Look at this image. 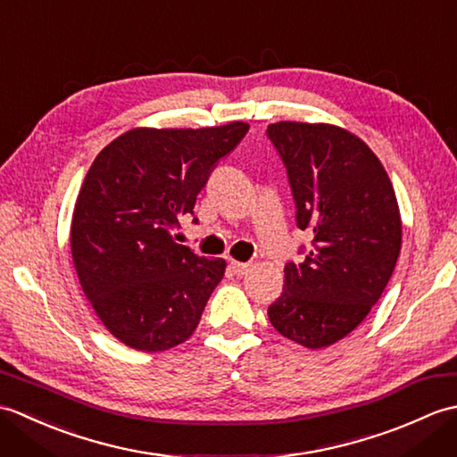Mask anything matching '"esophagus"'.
I'll list each match as a JSON object with an SVG mask.
<instances>
[{"instance_id":"1","label":"esophagus","mask_w":457,"mask_h":457,"mask_svg":"<svg viewBox=\"0 0 457 457\" xmlns=\"http://www.w3.org/2000/svg\"><path fill=\"white\" fill-rule=\"evenodd\" d=\"M229 269L234 270V275H237V277H244V275H247L251 269H253V265L251 263H239V261H231L229 263Z\"/></svg>"}]
</instances>
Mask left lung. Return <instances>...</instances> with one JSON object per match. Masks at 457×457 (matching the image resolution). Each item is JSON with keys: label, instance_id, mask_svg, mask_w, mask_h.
I'll return each instance as SVG.
<instances>
[{"label": "left lung", "instance_id": "8db88e82", "mask_svg": "<svg viewBox=\"0 0 457 457\" xmlns=\"http://www.w3.org/2000/svg\"><path fill=\"white\" fill-rule=\"evenodd\" d=\"M267 135L287 164L298 228L314 236L303 263L285 267L269 320L290 342L322 349L352 334L389 283L403 244L399 202L381 161L355 133L277 121Z\"/></svg>", "mask_w": 457, "mask_h": 457}]
</instances>
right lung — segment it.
<instances>
[{
  "label": "right lung",
  "instance_id": "obj_1",
  "mask_svg": "<svg viewBox=\"0 0 457 457\" xmlns=\"http://www.w3.org/2000/svg\"><path fill=\"white\" fill-rule=\"evenodd\" d=\"M247 129L135 128L94 159L74 204L71 251L96 316L128 347L164 352L196 329L226 261L177 244L174 229Z\"/></svg>",
  "mask_w": 457,
  "mask_h": 457
}]
</instances>
